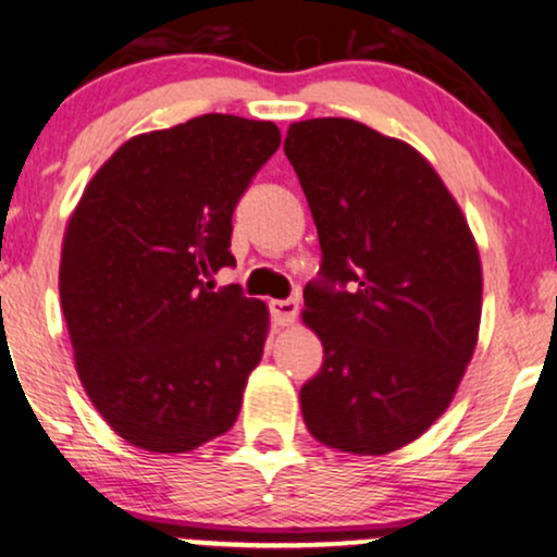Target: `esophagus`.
I'll return each instance as SVG.
<instances>
[{"label": "esophagus", "mask_w": 557, "mask_h": 557, "mask_svg": "<svg viewBox=\"0 0 557 557\" xmlns=\"http://www.w3.org/2000/svg\"><path fill=\"white\" fill-rule=\"evenodd\" d=\"M272 319L277 326H290V323L298 319V300L285 298V300H272L270 302Z\"/></svg>", "instance_id": "esophagus-1"}]
</instances>
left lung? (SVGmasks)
I'll list each match as a JSON object with an SVG mask.
<instances>
[{
  "instance_id": "1",
  "label": "left lung",
  "mask_w": 557,
  "mask_h": 557,
  "mask_svg": "<svg viewBox=\"0 0 557 557\" xmlns=\"http://www.w3.org/2000/svg\"><path fill=\"white\" fill-rule=\"evenodd\" d=\"M285 157L321 244L302 321L323 364L300 388L308 432L355 455L408 445L445 413L473 357L481 259L417 149L347 117L293 123Z\"/></svg>"
}]
</instances>
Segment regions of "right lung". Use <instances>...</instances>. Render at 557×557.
I'll return each mask as SVG.
<instances>
[{
  "label": "right lung",
  "instance_id": "add662e5",
  "mask_svg": "<svg viewBox=\"0 0 557 557\" xmlns=\"http://www.w3.org/2000/svg\"><path fill=\"white\" fill-rule=\"evenodd\" d=\"M280 128L193 117L104 161L66 226L59 290L76 372L102 419L149 453H187L234 426L270 313L238 285L231 218Z\"/></svg>",
  "mask_w": 557,
  "mask_h": 557
}]
</instances>
